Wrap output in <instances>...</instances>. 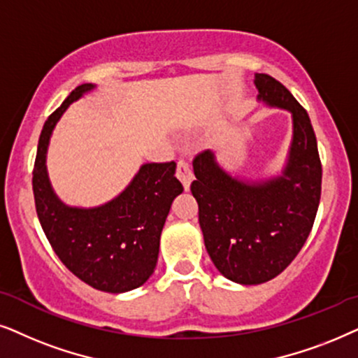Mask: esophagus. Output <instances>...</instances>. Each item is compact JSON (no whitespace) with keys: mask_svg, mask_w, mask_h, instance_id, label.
Returning <instances> with one entry per match:
<instances>
[{"mask_svg":"<svg viewBox=\"0 0 358 358\" xmlns=\"http://www.w3.org/2000/svg\"><path fill=\"white\" fill-rule=\"evenodd\" d=\"M176 176L183 183L185 189H189V185L193 182V171L188 162L178 160V164H176Z\"/></svg>","mask_w":358,"mask_h":358,"instance_id":"obj_1","label":"esophagus"}]
</instances>
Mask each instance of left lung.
Here are the masks:
<instances>
[{
  "label": "left lung",
  "instance_id": "obj_1",
  "mask_svg": "<svg viewBox=\"0 0 358 358\" xmlns=\"http://www.w3.org/2000/svg\"><path fill=\"white\" fill-rule=\"evenodd\" d=\"M254 83L259 101L292 113L293 139L282 173L266 180L232 176L213 150L193 160L192 193L204 245L214 266L241 285L268 282L294 260L316 219L322 180L306 109L273 76L255 73Z\"/></svg>",
  "mask_w": 358,
  "mask_h": 358
}]
</instances>
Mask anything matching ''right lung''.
I'll return each instance as SVG.
<instances>
[{"mask_svg":"<svg viewBox=\"0 0 358 358\" xmlns=\"http://www.w3.org/2000/svg\"><path fill=\"white\" fill-rule=\"evenodd\" d=\"M94 90L76 87L41 132L32 171L36 211L57 257L90 287L106 293L139 288L154 273L160 234L173 199L183 192L175 162L144 164L132 182L111 201L96 208L69 206L57 196L47 173V147L62 114Z\"/></svg>","mask_w":358,"mask_h":358,"instance_id":"right-lung-1","label":"right lung"}]
</instances>
